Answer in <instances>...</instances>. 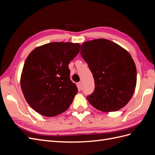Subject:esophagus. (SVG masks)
Segmentation results:
<instances>
[{
  "label": "esophagus",
  "mask_w": 155,
  "mask_h": 155,
  "mask_svg": "<svg viewBox=\"0 0 155 155\" xmlns=\"http://www.w3.org/2000/svg\"><path fill=\"white\" fill-rule=\"evenodd\" d=\"M78 87H79V88L81 89H82V85H83V84H82V82H79V83H78Z\"/></svg>",
  "instance_id": "esophagus-1"
}]
</instances>
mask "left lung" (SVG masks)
Segmentation results:
<instances>
[{
  "mask_svg": "<svg viewBox=\"0 0 155 155\" xmlns=\"http://www.w3.org/2000/svg\"><path fill=\"white\" fill-rule=\"evenodd\" d=\"M81 55L94 79V91L88 102L103 112H114L125 106L137 85V68L129 52L105 39L87 41Z\"/></svg>",
  "mask_w": 155,
  "mask_h": 155,
  "instance_id": "8db88e82",
  "label": "left lung"
}]
</instances>
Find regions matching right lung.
<instances>
[{"mask_svg": "<svg viewBox=\"0 0 155 155\" xmlns=\"http://www.w3.org/2000/svg\"><path fill=\"white\" fill-rule=\"evenodd\" d=\"M79 43L53 42L37 47L23 67L21 86L29 105L53 117L67 110L78 92L70 79V62L79 54Z\"/></svg>", "mask_w": 155, "mask_h": 155, "instance_id": "obj_1", "label": "right lung"}]
</instances>
